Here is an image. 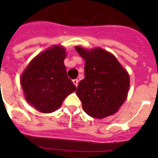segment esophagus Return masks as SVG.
I'll return each instance as SVG.
<instances>
[{
	"instance_id": "obj_1",
	"label": "esophagus",
	"mask_w": 158,
	"mask_h": 158,
	"mask_svg": "<svg viewBox=\"0 0 158 158\" xmlns=\"http://www.w3.org/2000/svg\"><path fill=\"white\" fill-rule=\"evenodd\" d=\"M73 83H74V84L75 85V86H78V84H79V80L78 79H73Z\"/></svg>"
}]
</instances>
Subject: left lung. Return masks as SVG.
I'll return each instance as SVG.
<instances>
[{"mask_svg":"<svg viewBox=\"0 0 158 158\" xmlns=\"http://www.w3.org/2000/svg\"><path fill=\"white\" fill-rule=\"evenodd\" d=\"M75 50L85 60L84 79L76 94L91 117L102 119L115 114L127 98L130 76L115 56L102 48Z\"/></svg>","mask_w":158,"mask_h":158,"instance_id":"left-lung-1","label":"left lung"}]
</instances>
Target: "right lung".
I'll return each instance as SVG.
<instances>
[{
	"mask_svg": "<svg viewBox=\"0 0 158 158\" xmlns=\"http://www.w3.org/2000/svg\"><path fill=\"white\" fill-rule=\"evenodd\" d=\"M65 57L64 48L53 46L33 58L21 74L26 101L40 112L56 110L64 99L76 90L67 76Z\"/></svg>",
	"mask_w": 158,
	"mask_h": 158,
	"instance_id": "right-lung-1",
	"label": "right lung"
}]
</instances>
